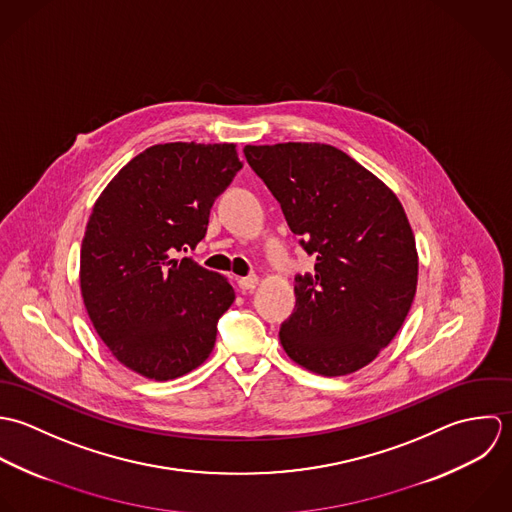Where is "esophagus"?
I'll use <instances>...</instances> for the list:
<instances>
[{"label":"esophagus","instance_id":"esophagus-1","mask_svg":"<svg viewBox=\"0 0 512 512\" xmlns=\"http://www.w3.org/2000/svg\"><path fill=\"white\" fill-rule=\"evenodd\" d=\"M259 285V279L255 277V275H251V277H243V279H239L237 281V287L245 293V291H253L255 287Z\"/></svg>","mask_w":512,"mask_h":512}]
</instances>
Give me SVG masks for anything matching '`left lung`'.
<instances>
[{"mask_svg": "<svg viewBox=\"0 0 512 512\" xmlns=\"http://www.w3.org/2000/svg\"><path fill=\"white\" fill-rule=\"evenodd\" d=\"M281 204L314 275L297 277V310L279 338L320 376L368 366L402 328L417 287V249L404 205L370 170L318 142L243 148Z\"/></svg>", "mask_w": 512, "mask_h": 512, "instance_id": "8db88e82", "label": "left lung"}]
</instances>
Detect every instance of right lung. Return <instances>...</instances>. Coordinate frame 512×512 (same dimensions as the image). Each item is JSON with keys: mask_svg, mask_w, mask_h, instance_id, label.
<instances>
[{"mask_svg": "<svg viewBox=\"0 0 512 512\" xmlns=\"http://www.w3.org/2000/svg\"><path fill=\"white\" fill-rule=\"evenodd\" d=\"M241 168L235 144H156L95 202L81 245L83 303L112 356L148 380L204 364L235 301L225 277L170 255L204 239L211 205Z\"/></svg>", "mask_w": 512, "mask_h": 512, "instance_id": "right-lung-1", "label": "right lung"}]
</instances>
